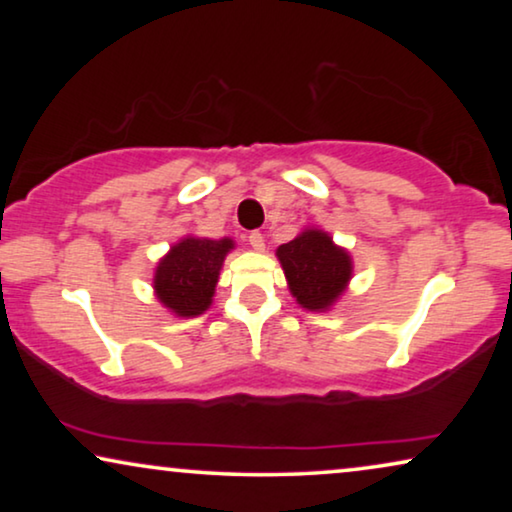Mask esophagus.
I'll return each instance as SVG.
<instances>
[{
	"instance_id": "1",
	"label": "esophagus",
	"mask_w": 512,
	"mask_h": 512,
	"mask_svg": "<svg viewBox=\"0 0 512 512\" xmlns=\"http://www.w3.org/2000/svg\"><path fill=\"white\" fill-rule=\"evenodd\" d=\"M249 244H251V249H256V251H263V249H265L263 233H258V230H254V233H249Z\"/></svg>"
}]
</instances>
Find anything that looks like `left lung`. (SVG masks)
<instances>
[{"label": "left lung", "mask_w": 512, "mask_h": 512, "mask_svg": "<svg viewBox=\"0 0 512 512\" xmlns=\"http://www.w3.org/2000/svg\"><path fill=\"white\" fill-rule=\"evenodd\" d=\"M291 296L310 312H326L352 279V256L319 228H307L277 249Z\"/></svg>", "instance_id": "obj_1"}]
</instances>
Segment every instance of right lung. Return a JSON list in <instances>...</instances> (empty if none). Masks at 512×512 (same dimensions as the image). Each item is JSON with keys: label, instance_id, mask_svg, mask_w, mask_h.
Returning <instances> with one entry per match:
<instances>
[{"label": "right lung", "instance_id": "right-lung-1", "mask_svg": "<svg viewBox=\"0 0 512 512\" xmlns=\"http://www.w3.org/2000/svg\"><path fill=\"white\" fill-rule=\"evenodd\" d=\"M235 247L230 237H184L160 258L153 291L167 310L177 317H198L212 305L221 265Z\"/></svg>", "mask_w": 512, "mask_h": 512}]
</instances>
